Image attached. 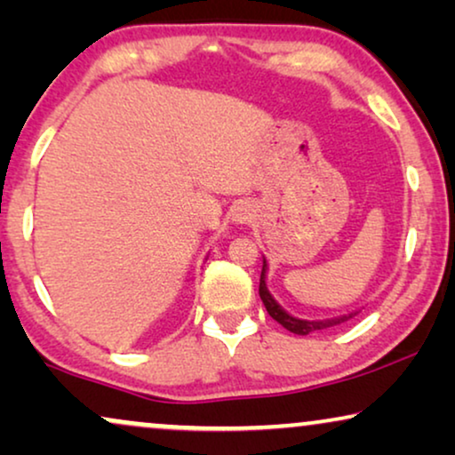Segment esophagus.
I'll list each match as a JSON object with an SVG mask.
<instances>
[{
    "label": "esophagus",
    "instance_id": "34e87169",
    "mask_svg": "<svg viewBox=\"0 0 455 455\" xmlns=\"http://www.w3.org/2000/svg\"><path fill=\"white\" fill-rule=\"evenodd\" d=\"M252 217H254V207H252L251 203L240 201V203L234 204V209H232V220L234 221L246 223V221H251Z\"/></svg>",
    "mask_w": 455,
    "mask_h": 455
}]
</instances>
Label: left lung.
I'll list each match as a JSON object with an SVG mask.
<instances>
[{
    "label": "left lung",
    "instance_id": "1",
    "mask_svg": "<svg viewBox=\"0 0 455 455\" xmlns=\"http://www.w3.org/2000/svg\"><path fill=\"white\" fill-rule=\"evenodd\" d=\"M265 273H267V263H263V271H260V283H259V294H260V300H263L267 313H269L273 319H275L279 325L288 329V331L296 333V335H308L313 331H321V329H327V327H333V325H339V323H344L347 319H352V316H356V313L352 315H346V316H339V319H327V321H304V319H296V316H291L285 313V310L279 307V304L273 300L269 290H267V283H265Z\"/></svg>",
    "mask_w": 455,
    "mask_h": 455
}]
</instances>
